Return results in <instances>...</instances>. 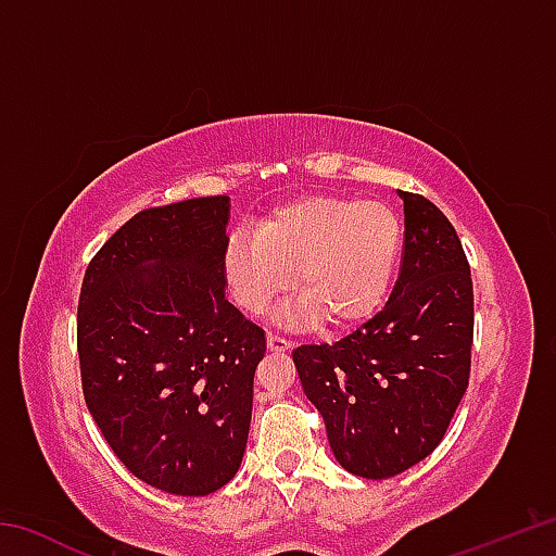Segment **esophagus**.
Wrapping results in <instances>:
<instances>
[{
	"mask_svg": "<svg viewBox=\"0 0 556 556\" xmlns=\"http://www.w3.org/2000/svg\"><path fill=\"white\" fill-rule=\"evenodd\" d=\"M267 348L269 351H289L291 343L287 341V338H281L277 333H267Z\"/></svg>",
	"mask_w": 556,
	"mask_h": 556,
	"instance_id": "obj_1",
	"label": "esophagus"
}]
</instances>
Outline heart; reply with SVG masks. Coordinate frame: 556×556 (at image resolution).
Instances as JSON below:
<instances>
[{
    "label": "heart",
    "instance_id": "1",
    "mask_svg": "<svg viewBox=\"0 0 556 556\" xmlns=\"http://www.w3.org/2000/svg\"><path fill=\"white\" fill-rule=\"evenodd\" d=\"M402 252V223L388 203L306 195L281 205L257 232H235L223 250L230 299L252 316L304 291L281 324L345 328L382 306Z\"/></svg>",
    "mask_w": 556,
    "mask_h": 556
}]
</instances>
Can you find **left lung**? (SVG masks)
Returning a JSON list of instances; mask_svg holds the SVG:
<instances>
[{"instance_id":"obj_1","label":"left lung","mask_w":556,"mask_h":556,"mask_svg":"<svg viewBox=\"0 0 556 556\" xmlns=\"http://www.w3.org/2000/svg\"><path fill=\"white\" fill-rule=\"evenodd\" d=\"M397 193L404 257L388 304L341 341L291 353L336 460L372 481L439 446L468 388L473 343V281L454 225L425 195Z\"/></svg>"}]
</instances>
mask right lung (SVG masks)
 <instances>
[{"label":"right lung","mask_w":556,"mask_h":556,"mask_svg":"<svg viewBox=\"0 0 556 556\" xmlns=\"http://www.w3.org/2000/svg\"><path fill=\"white\" fill-rule=\"evenodd\" d=\"M228 195L147 208L86 269L78 355L86 404L139 481L208 495L238 473L267 341L223 281Z\"/></svg>","instance_id":"obj_1"}]
</instances>
